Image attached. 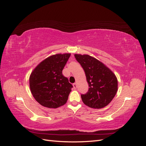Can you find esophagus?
Masks as SVG:
<instances>
[{
	"label": "esophagus",
	"mask_w": 146,
	"mask_h": 146,
	"mask_svg": "<svg viewBox=\"0 0 146 146\" xmlns=\"http://www.w3.org/2000/svg\"><path fill=\"white\" fill-rule=\"evenodd\" d=\"M73 86H74V89H76L77 87V84H76V83H74V84H73Z\"/></svg>",
	"instance_id": "1"
}]
</instances>
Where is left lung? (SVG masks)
Segmentation results:
<instances>
[{
	"mask_svg": "<svg viewBox=\"0 0 146 146\" xmlns=\"http://www.w3.org/2000/svg\"><path fill=\"white\" fill-rule=\"evenodd\" d=\"M85 72L89 90L82 94L83 102L92 108H102L108 105L117 91V79L103 63L90 55L75 54Z\"/></svg>",
	"mask_w": 146,
	"mask_h": 146,
	"instance_id": "1",
	"label": "left lung"
}]
</instances>
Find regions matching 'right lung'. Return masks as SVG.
<instances>
[{"instance_id": "1", "label": "right lung", "mask_w": 146, "mask_h": 146, "mask_svg": "<svg viewBox=\"0 0 146 146\" xmlns=\"http://www.w3.org/2000/svg\"><path fill=\"white\" fill-rule=\"evenodd\" d=\"M70 54L53 55L44 60L30 74L29 85L35 99L43 107L56 108L68 100L72 85L62 70Z\"/></svg>"}]
</instances>
